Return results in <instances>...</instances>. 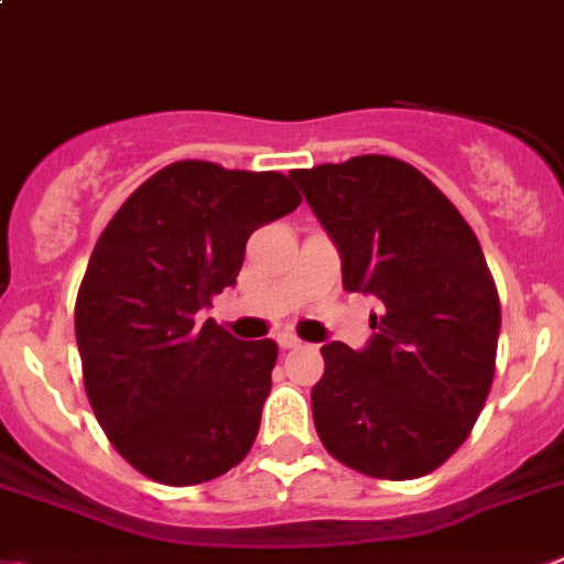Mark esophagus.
I'll return each instance as SVG.
<instances>
[{
	"instance_id": "esophagus-1",
	"label": "esophagus",
	"mask_w": 564,
	"mask_h": 564,
	"mask_svg": "<svg viewBox=\"0 0 564 564\" xmlns=\"http://www.w3.org/2000/svg\"><path fill=\"white\" fill-rule=\"evenodd\" d=\"M276 344H279V349H296V346H302V340L291 333H279Z\"/></svg>"
}]
</instances>
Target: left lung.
I'll return each mask as SVG.
<instances>
[{
    "instance_id": "1",
    "label": "left lung",
    "mask_w": 564,
    "mask_h": 564,
    "mask_svg": "<svg viewBox=\"0 0 564 564\" xmlns=\"http://www.w3.org/2000/svg\"><path fill=\"white\" fill-rule=\"evenodd\" d=\"M340 254L344 291L375 296L364 349L322 346L313 422L329 456L408 481L473 431L495 375L500 302L481 242L411 164L358 156L291 170Z\"/></svg>"
}]
</instances>
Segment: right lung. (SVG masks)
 Returning a JSON list of instances; mask_svg holds the SVG:
<instances>
[{"label":"right lung","instance_id":"1","mask_svg":"<svg viewBox=\"0 0 564 564\" xmlns=\"http://www.w3.org/2000/svg\"><path fill=\"white\" fill-rule=\"evenodd\" d=\"M299 204L282 173L175 162L97 240L75 304L83 386L113 447L153 481H209L251 451L276 344L198 318L237 282L248 237Z\"/></svg>","mask_w":564,"mask_h":564}]
</instances>
